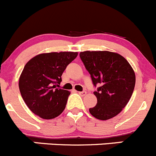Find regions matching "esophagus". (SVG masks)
Wrapping results in <instances>:
<instances>
[{"label": "esophagus", "mask_w": 156, "mask_h": 156, "mask_svg": "<svg viewBox=\"0 0 156 156\" xmlns=\"http://www.w3.org/2000/svg\"><path fill=\"white\" fill-rule=\"evenodd\" d=\"M78 94H79L81 96H84V95L87 94V92H86L85 90H83V91H79V92H78Z\"/></svg>", "instance_id": "34e87169"}]
</instances>
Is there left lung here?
<instances>
[{
	"instance_id": "1",
	"label": "left lung",
	"mask_w": 156,
	"mask_h": 156,
	"mask_svg": "<svg viewBox=\"0 0 156 156\" xmlns=\"http://www.w3.org/2000/svg\"><path fill=\"white\" fill-rule=\"evenodd\" d=\"M80 58L90 75L98 103L90 113L101 120L116 116L126 107L133 92L136 76L129 63L120 54L108 51H85Z\"/></svg>"
}]
</instances>
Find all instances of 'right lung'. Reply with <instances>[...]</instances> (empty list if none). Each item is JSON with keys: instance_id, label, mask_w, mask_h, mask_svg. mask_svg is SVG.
<instances>
[{"instance_id": "1", "label": "right lung", "mask_w": 156, "mask_h": 156, "mask_svg": "<svg viewBox=\"0 0 156 156\" xmlns=\"http://www.w3.org/2000/svg\"><path fill=\"white\" fill-rule=\"evenodd\" d=\"M78 52L43 53L33 57L24 66L19 88L30 110L41 118L49 120L61 114L66 108L70 92L57 88L68 65Z\"/></svg>"}]
</instances>
